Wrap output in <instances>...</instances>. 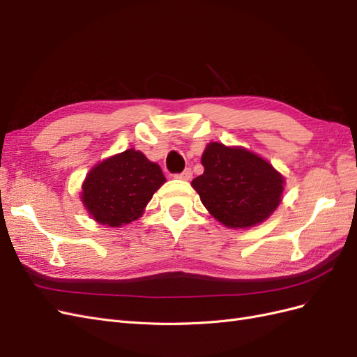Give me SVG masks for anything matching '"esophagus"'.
Returning <instances> with one entry per match:
<instances>
[{
  "label": "esophagus",
  "mask_w": 357,
  "mask_h": 357,
  "mask_svg": "<svg viewBox=\"0 0 357 357\" xmlns=\"http://www.w3.org/2000/svg\"><path fill=\"white\" fill-rule=\"evenodd\" d=\"M176 178H178V180H190L192 178V171H190V168H186L185 171L183 172H180V174H177L176 176Z\"/></svg>",
  "instance_id": "obj_1"
}]
</instances>
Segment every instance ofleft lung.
<instances>
[{
	"mask_svg": "<svg viewBox=\"0 0 357 357\" xmlns=\"http://www.w3.org/2000/svg\"><path fill=\"white\" fill-rule=\"evenodd\" d=\"M204 174L192 180L204 207L231 229L261 225L282 202L284 177L266 159L241 146L208 143Z\"/></svg>",
	"mask_w": 357,
	"mask_h": 357,
	"instance_id": "obj_1",
	"label": "left lung"
}]
</instances>
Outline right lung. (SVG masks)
Returning <instances> with one entry per match:
<instances>
[{"instance_id":"add662e5","label":"right lung","mask_w":357,"mask_h":357,"mask_svg":"<svg viewBox=\"0 0 357 357\" xmlns=\"http://www.w3.org/2000/svg\"><path fill=\"white\" fill-rule=\"evenodd\" d=\"M165 181L156 162L128 149L91 168L82 183L80 201L96 223L121 228L142 218Z\"/></svg>"}]
</instances>
